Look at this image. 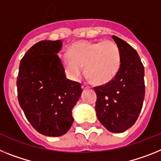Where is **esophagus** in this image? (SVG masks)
<instances>
[{
    "label": "esophagus",
    "instance_id": "obj_1",
    "mask_svg": "<svg viewBox=\"0 0 161 161\" xmlns=\"http://www.w3.org/2000/svg\"><path fill=\"white\" fill-rule=\"evenodd\" d=\"M90 87H91V86H89L88 84H86V83H83V84L82 85V88L83 89V90H86V89H89Z\"/></svg>",
    "mask_w": 161,
    "mask_h": 161
}]
</instances>
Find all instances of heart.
Returning a JSON list of instances; mask_svg holds the SVG:
<instances>
[{
    "label": "heart",
    "instance_id": "obj_1",
    "mask_svg": "<svg viewBox=\"0 0 161 161\" xmlns=\"http://www.w3.org/2000/svg\"><path fill=\"white\" fill-rule=\"evenodd\" d=\"M60 59L69 79H79L85 65L87 77L100 85L114 80L121 65V50L112 40L76 42Z\"/></svg>",
    "mask_w": 161,
    "mask_h": 161
}]
</instances>
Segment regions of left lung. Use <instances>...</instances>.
Listing matches in <instances>:
<instances>
[{
	"mask_svg": "<svg viewBox=\"0 0 161 161\" xmlns=\"http://www.w3.org/2000/svg\"><path fill=\"white\" fill-rule=\"evenodd\" d=\"M121 53V65L115 79L95 86L98 120L108 131L122 133L137 121L145 96L144 67L136 50L117 36H112Z\"/></svg>",
	"mask_w": 161,
	"mask_h": 161,
	"instance_id": "obj_1",
	"label": "left lung"
}]
</instances>
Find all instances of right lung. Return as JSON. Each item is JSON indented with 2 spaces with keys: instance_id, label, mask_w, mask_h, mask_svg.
Segmentation results:
<instances>
[{
  "instance_id": "1",
  "label": "right lung",
  "mask_w": 161,
  "mask_h": 161,
  "mask_svg": "<svg viewBox=\"0 0 161 161\" xmlns=\"http://www.w3.org/2000/svg\"><path fill=\"white\" fill-rule=\"evenodd\" d=\"M61 40H42L21 60L18 99L26 119L45 136L66 134L74 122L72 109L82 94L79 82L66 79L57 53Z\"/></svg>"
}]
</instances>
